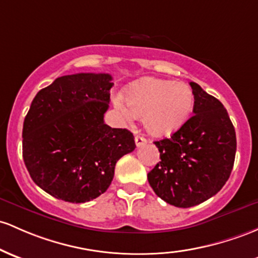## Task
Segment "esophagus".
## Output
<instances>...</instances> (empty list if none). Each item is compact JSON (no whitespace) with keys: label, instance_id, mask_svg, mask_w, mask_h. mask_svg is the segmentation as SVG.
Listing matches in <instances>:
<instances>
[{"label":"esophagus","instance_id":"esophagus-1","mask_svg":"<svg viewBox=\"0 0 258 258\" xmlns=\"http://www.w3.org/2000/svg\"><path fill=\"white\" fill-rule=\"evenodd\" d=\"M135 142H136V146H137V147H142L147 143V140L144 137H141V136H136Z\"/></svg>","mask_w":258,"mask_h":258}]
</instances>
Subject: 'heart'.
<instances>
[{
    "label": "heart",
    "mask_w": 258,
    "mask_h": 258,
    "mask_svg": "<svg viewBox=\"0 0 258 258\" xmlns=\"http://www.w3.org/2000/svg\"><path fill=\"white\" fill-rule=\"evenodd\" d=\"M194 92L186 83L143 78L127 89L126 103L115 99L124 117H142L144 128L155 137L169 136L185 124L194 109Z\"/></svg>",
    "instance_id": "obj_1"
}]
</instances>
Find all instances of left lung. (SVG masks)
<instances>
[{
	"label": "left lung",
	"mask_w": 258,
	"mask_h": 258,
	"mask_svg": "<svg viewBox=\"0 0 258 258\" xmlns=\"http://www.w3.org/2000/svg\"><path fill=\"white\" fill-rule=\"evenodd\" d=\"M194 115L170 138L154 142L160 161L148 172L149 185L169 205L188 208L222 189L230 176L236 153V135L228 111L191 82Z\"/></svg>",
	"instance_id": "obj_1"
}]
</instances>
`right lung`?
I'll list each match as a JSON object with an SVG mask.
<instances>
[{"instance_id":"obj_1","label":"right lung","mask_w":258,"mask_h":258,"mask_svg":"<svg viewBox=\"0 0 258 258\" xmlns=\"http://www.w3.org/2000/svg\"><path fill=\"white\" fill-rule=\"evenodd\" d=\"M111 79L107 73L62 76L33 99L23 123V159L34 182L51 196L94 200L111 183L117 160L135 151L128 130L104 122Z\"/></svg>"}]
</instances>
